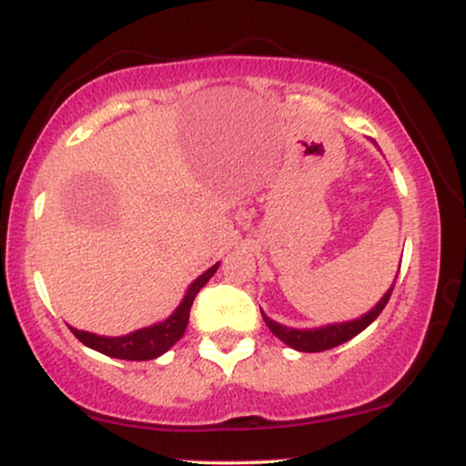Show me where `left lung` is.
Returning a JSON list of instances; mask_svg holds the SVG:
<instances>
[{
    "label": "left lung",
    "instance_id": "1",
    "mask_svg": "<svg viewBox=\"0 0 466 466\" xmlns=\"http://www.w3.org/2000/svg\"><path fill=\"white\" fill-rule=\"evenodd\" d=\"M399 276V274H397ZM392 289L394 285L388 289L386 296L379 300L377 307L372 309V311H368L363 318L360 319H352V322H341V324H329V326H322V329H307V330H300V329H289V326H282L274 322L271 318H267L263 313V319L265 324L269 326V330L274 333L278 339L285 341L287 346H291V349L300 350V352H319V350H329V349H335V346L344 344V341L352 339L355 335H360L363 329H368L374 319L379 318V313L386 309V304L390 300V296H392Z\"/></svg>",
    "mask_w": 466,
    "mask_h": 466
}]
</instances>
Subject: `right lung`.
<instances>
[{
	"label": "right lung",
	"instance_id": "1",
	"mask_svg": "<svg viewBox=\"0 0 466 466\" xmlns=\"http://www.w3.org/2000/svg\"><path fill=\"white\" fill-rule=\"evenodd\" d=\"M217 265H212L206 274H201L186 291L184 300L170 318H166L164 322L147 326V329L136 330V333L122 335V337H100L94 333H87V330H78L69 326L74 337L78 341H83L89 349L103 352L106 357H116V360H127V361H147L155 360V357L164 355L170 346H175L181 339V335L186 333V326H188L190 318V307L195 302L197 293L201 291V287L215 276Z\"/></svg>",
	"mask_w": 466,
	"mask_h": 466
}]
</instances>
